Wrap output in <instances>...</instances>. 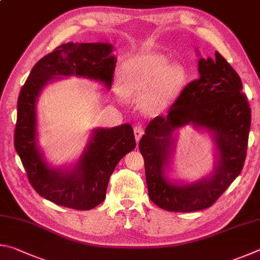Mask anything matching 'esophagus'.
I'll use <instances>...</instances> for the list:
<instances>
[{"label":"esophagus","mask_w":260,"mask_h":260,"mask_svg":"<svg viewBox=\"0 0 260 260\" xmlns=\"http://www.w3.org/2000/svg\"><path fill=\"white\" fill-rule=\"evenodd\" d=\"M134 133H135V137H136V142H139L140 140V138L143 137V135H144V129L140 125H137V126H135L134 127Z\"/></svg>","instance_id":"34e87169"}]
</instances>
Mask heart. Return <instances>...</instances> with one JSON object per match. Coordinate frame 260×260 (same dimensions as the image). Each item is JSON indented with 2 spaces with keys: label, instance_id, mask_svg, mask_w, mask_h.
Here are the masks:
<instances>
[{
  "label": "heart",
  "instance_id": "b5f03b06",
  "mask_svg": "<svg viewBox=\"0 0 260 260\" xmlns=\"http://www.w3.org/2000/svg\"><path fill=\"white\" fill-rule=\"evenodd\" d=\"M120 76L123 89L116 88L117 97L124 102L126 94H140L142 111L157 114L178 98L187 84L188 71L183 62L146 49L122 63Z\"/></svg>",
  "mask_w": 260,
  "mask_h": 260
}]
</instances>
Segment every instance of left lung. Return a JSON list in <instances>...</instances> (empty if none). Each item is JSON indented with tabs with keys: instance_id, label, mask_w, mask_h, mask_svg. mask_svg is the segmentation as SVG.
Wrapping results in <instances>:
<instances>
[{
	"instance_id": "1",
	"label": "left lung",
	"mask_w": 260,
	"mask_h": 260,
	"mask_svg": "<svg viewBox=\"0 0 260 260\" xmlns=\"http://www.w3.org/2000/svg\"><path fill=\"white\" fill-rule=\"evenodd\" d=\"M197 53L199 79L185 86L167 115L148 123L139 142L149 199L168 211L211 207L241 174L247 154L251 109L240 76L219 52L213 59ZM186 126L208 134L215 161L208 175L193 182L172 176L176 131Z\"/></svg>"
}]
</instances>
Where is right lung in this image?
<instances>
[{"instance_id":"right-lung-1","label":"right lung","mask_w":260,"mask_h":260,"mask_svg":"<svg viewBox=\"0 0 260 260\" xmlns=\"http://www.w3.org/2000/svg\"><path fill=\"white\" fill-rule=\"evenodd\" d=\"M106 42L66 43L35 63L18 97L15 148L29 183L41 197L61 207L90 210L106 198L109 177L121 158L135 149L129 123L93 127L80 156L52 166L39 144L38 102L43 89L62 77L76 76L111 89L116 57Z\"/></svg>"}]
</instances>
